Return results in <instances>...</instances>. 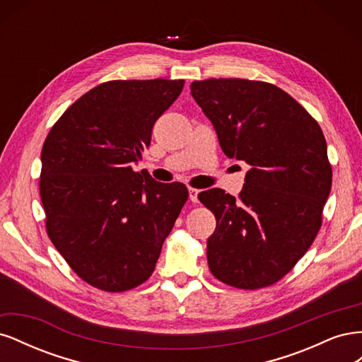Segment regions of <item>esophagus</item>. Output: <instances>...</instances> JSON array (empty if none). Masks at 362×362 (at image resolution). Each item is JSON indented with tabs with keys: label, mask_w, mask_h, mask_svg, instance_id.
I'll return each mask as SVG.
<instances>
[{
	"label": "esophagus",
	"mask_w": 362,
	"mask_h": 362,
	"mask_svg": "<svg viewBox=\"0 0 362 362\" xmlns=\"http://www.w3.org/2000/svg\"><path fill=\"white\" fill-rule=\"evenodd\" d=\"M201 190L198 189H193V187H189V199L192 202H198V194H199Z\"/></svg>",
	"instance_id": "esophagus-1"
}]
</instances>
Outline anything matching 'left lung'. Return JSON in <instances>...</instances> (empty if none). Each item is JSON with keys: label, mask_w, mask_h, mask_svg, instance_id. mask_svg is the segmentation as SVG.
<instances>
[{"label": "left lung", "mask_w": 362, "mask_h": 362, "mask_svg": "<svg viewBox=\"0 0 362 362\" xmlns=\"http://www.w3.org/2000/svg\"><path fill=\"white\" fill-rule=\"evenodd\" d=\"M225 156L250 166L238 199L222 189L198 194L216 216L208 267L228 286L278 282L308 250L332 185L326 140L311 115L279 87L242 78L193 81Z\"/></svg>", "instance_id": "8db88e82"}]
</instances>
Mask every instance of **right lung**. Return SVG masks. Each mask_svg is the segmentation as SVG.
<instances>
[{
    "mask_svg": "<svg viewBox=\"0 0 362 362\" xmlns=\"http://www.w3.org/2000/svg\"><path fill=\"white\" fill-rule=\"evenodd\" d=\"M184 80L108 81L62 115L42 148L40 198L52 245L104 291L144 284L156 269L189 190L133 164Z\"/></svg>",
    "mask_w": 362,
    "mask_h": 362,
    "instance_id": "1",
    "label": "right lung"
}]
</instances>
